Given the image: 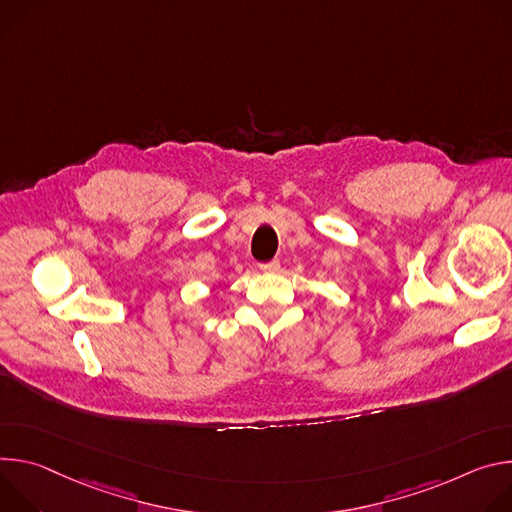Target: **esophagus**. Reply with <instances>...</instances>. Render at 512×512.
Returning <instances> with one entry per match:
<instances>
[{
	"instance_id": "1",
	"label": "esophagus",
	"mask_w": 512,
	"mask_h": 512,
	"mask_svg": "<svg viewBox=\"0 0 512 512\" xmlns=\"http://www.w3.org/2000/svg\"><path fill=\"white\" fill-rule=\"evenodd\" d=\"M260 270H262V272H278V270H280V262H278V260L264 262V264H260Z\"/></svg>"
}]
</instances>
